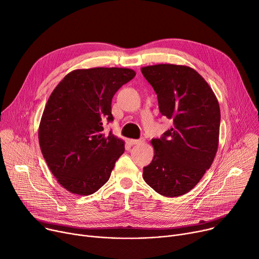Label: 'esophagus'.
Returning a JSON list of instances; mask_svg holds the SVG:
<instances>
[{
	"mask_svg": "<svg viewBox=\"0 0 259 259\" xmlns=\"http://www.w3.org/2000/svg\"><path fill=\"white\" fill-rule=\"evenodd\" d=\"M145 143V140L144 139H140V140H130V144L131 145H140V144H143Z\"/></svg>",
	"mask_w": 259,
	"mask_h": 259,
	"instance_id": "esophagus-1",
	"label": "esophagus"
}]
</instances>
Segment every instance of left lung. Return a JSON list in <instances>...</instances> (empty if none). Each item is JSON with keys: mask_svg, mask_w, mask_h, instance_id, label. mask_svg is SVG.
Instances as JSON below:
<instances>
[{"mask_svg": "<svg viewBox=\"0 0 259 259\" xmlns=\"http://www.w3.org/2000/svg\"><path fill=\"white\" fill-rule=\"evenodd\" d=\"M157 94L160 113L173 127L154 139L145 182L160 195L188 193L211 167L219 148L221 109L212 88L193 68L158 64L142 68Z\"/></svg>", "mask_w": 259, "mask_h": 259, "instance_id": "left-lung-1", "label": "left lung"}]
</instances>
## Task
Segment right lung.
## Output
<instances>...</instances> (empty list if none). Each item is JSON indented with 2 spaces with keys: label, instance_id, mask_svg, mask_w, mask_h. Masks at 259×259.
Returning <instances> with one entry per match:
<instances>
[{
  "label": "right lung",
  "instance_id": "obj_1",
  "mask_svg": "<svg viewBox=\"0 0 259 259\" xmlns=\"http://www.w3.org/2000/svg\"><path fill=\"white\" fill-rule=\"evenodd\" d=\"M129 68L97 67L68 73L47 101L38 143L47 165L67 191L90 195L110 178L125 143L104 122L112 121L115 92L135 76Z\"/></svg>",
  "mask_w": 259,
  "mask_h": 259
}]
</instances>
